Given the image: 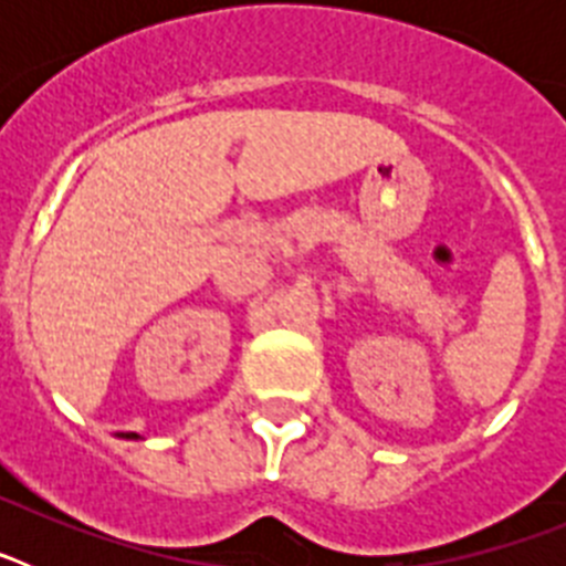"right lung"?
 <instances>
[{
  "label": "right lung",
  "mask_w": 566,
  "mask_h": 566,
  "mask_svg": "<svg viewBox=\"0 0 566 566\" xmlns=\"http://www.w3.org/2000/svg\"><path fill=\"white\" fill-rule=\"evenodd\" d=\"M133 437H135V433H133Z\"/></svg>",
  "instance_id": "1"
}]
</instances>
